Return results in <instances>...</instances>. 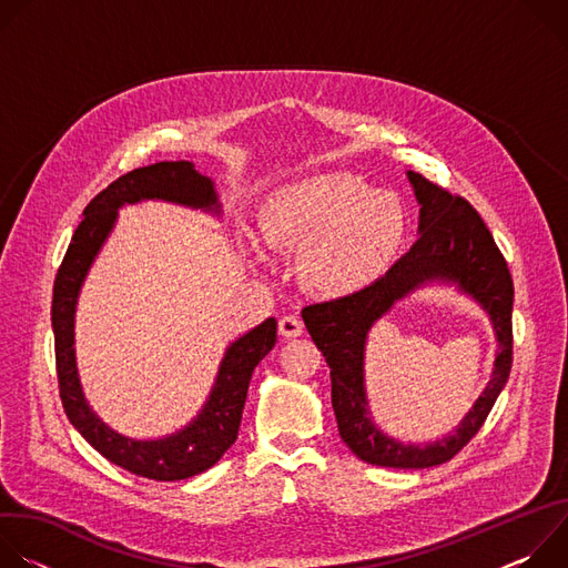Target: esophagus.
Segmentation results:
<instances>
[{
  "label": "esophagus",
  "mask_w": 568,
  "mask_h": 568,
  "mask_svg": "<svg viewBox=\"0 0 568 568\" xmlns=\"http://www.w3.org/2000/svg\"><path fill=\"white\" fill-rule=\"evenodd\" d=\"M278 335L285 337V339L301 337V335H303V323H301L296 316H292V314L281 316V318H278Z\"/></svg>",
  "instance_id": "esophagus-1"
}]
</instances>
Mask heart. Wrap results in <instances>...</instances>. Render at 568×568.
<instances>
[{"instance_id": "obj_1", "label": "heart", "mask_w": 568, "mask_h": 568, "mask_svg": "<svg viewBox=\"0 0 568 568\" xmlns=\"http://www.w3.org/2000/svg\"><path fill=\"white\" fill-rule=\"evenodd\" d=\"M263 245L296 254L298 285L323 301L355 296L386 276L409 233L402 200L351 173L307 175L274 189L256 211ZM263 263L252 240L240 242Z\"/></svg>"}]
</instances>
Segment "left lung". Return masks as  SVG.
<instances>
[{"mask_svg":"<svg viewBox=\"0 0 568 568\" xmlns=\"http://www.w3.org/2000/svg\"><path fill=\"white\" fill-rule=\"evenodd\" d=\"M420 204L416 245L373 287L339 301L303 307L305 328L326 357L333 379V409L342 440L364 463L423 469L454 458L488 418L513 366V298L508 263L469 202L407 171ZM432 282L456 284L491 316L498 337L494 377L462 425L434 444H402L386 437L367 409L363 384L365 339L374 321L404 295Z\"/></svg>","mask_w":568,"mask_h":568,"instance_id":"obj_1","label":"left lung"}]
</instances>
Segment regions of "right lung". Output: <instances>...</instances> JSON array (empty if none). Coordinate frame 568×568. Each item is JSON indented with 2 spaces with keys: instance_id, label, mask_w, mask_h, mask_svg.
Segmentation results:
<instances>
[{
  "instance_id": "obj_1",
  "label": "right lung",
  "mask_w": 568,
  "mask_h": 568,
  "mask_svg": "<svg viewBox=\"0 0 568 568\" xmlns=\"http://www.w3.org/2000/svg\"><path fill=\"white\" fill-rule=\"evenodd\" d=\"M145 200L200 209L217 217L222 213L213 180L197 173L191 161H156L152 166L136 169L112 182L88 204L53 283L51 326L58 386L69 423L101 456L136 476L182 480L213 467L235 443L252 373L276 344V318H265L226 348L204 407L180 432L154 440H136L103 423L90 407L78 377L73 348L75 305L90 267L116 224L119 209Z\"/></svg>"
}]
</instances>
